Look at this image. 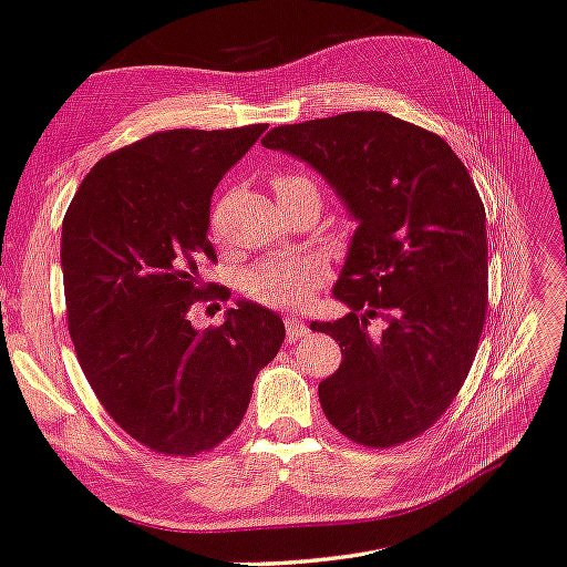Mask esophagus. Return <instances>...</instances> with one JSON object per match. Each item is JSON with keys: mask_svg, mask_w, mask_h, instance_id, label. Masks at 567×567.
<instances>
[{"mask_svg": "<svg viewBox=\"0 0 567 567\" xmlns=\"http://www.w3.org/2000/svg\"><path fill=\"white\" fill-rule=\"evenodd\" d=\"M285 329H287V337H290V339H300V337L310 332V327L305 324V319H300L297 315L285 317Z\"/></svg>", "mask_w": 567, "mask_h": 567, "instance_id": "esophagus-1", "label": "esophagus"}]
</instances>
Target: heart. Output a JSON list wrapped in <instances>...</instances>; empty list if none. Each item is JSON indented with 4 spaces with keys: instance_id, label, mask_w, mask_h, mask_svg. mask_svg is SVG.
Listing matches in <instances>:
<instances>
[{
    "instance_id": "b5f03b06",
    "label": "heart",
    "mask_w": 567,
    "mask_h": 567,
    "mask_svg": "<svg viewBox=\"0 0 567 567\" xmlns=\"http://www.w3.org/2000/svg\"><path fill=\"white\" fill-rule=\"evenodd\" d=\"M302 176H280L277 185L302 183ZM327 277V265L317 255H287L272 257L250 267L243 277V290L255 302L267 307H300L312 297Z\"/></svg>"
}]
</instances>
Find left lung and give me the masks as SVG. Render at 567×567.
<instances>
[{
	"label": "left lung",
	"mask_w": 567,
	"mask_h": 567,
	"mask_svg": "<svg viewBox=\"0 0 567 567\" xmlns=\"http://www.w3.org/2000/svg\"><path fill=\"white\" fill-rule=\"evenodd\" d=\"M262 146L315 168L357 220L332 290L349 312L310 324L342 347L319 384L324 416L374 449L424 434L466 382L486 322V210L466 166L382 111L277 126ZM374 316L385 327L369 336Z\"/></svg>",
	"instance_id": "left-lung-1"
}]
</instances>
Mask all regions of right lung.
Returning <instances> with one entry per match:
<instances>
[{
  "instance_id": "obj_1",
  "label": "right lung",
  "mask_w": 567,
  "mask_h": 567,
  "mask_svg": "<svg viewBox=\"0 0 567 567\" xmlns=\"http://www.w3.org/2000/svg\"><path fill=\"white\" fill-rule=\"evenodd\" d=\"M267 126L161 131L91 168L61 225L69 334L91 389L141 444L195 456L228 439L277 357V312L238 300L200 332L190 307L215 262L210 198ZM215 297L228 300V292Z\"/></svg>"
}]
</instances>
